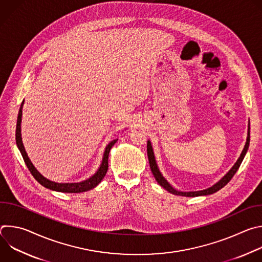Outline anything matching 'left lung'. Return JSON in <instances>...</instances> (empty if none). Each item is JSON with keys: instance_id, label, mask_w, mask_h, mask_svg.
Instances as JSON below:
<instances>
[{"instance_id": "1", "label": "left lung", "mask_w": 262, "mask_h": 262, "mask_svg": "<svg viewBox=\"0 0 262 262\" xmlns=\"http://www.w3.org/2000/svg\"><path fill=\"white\" fill-rule=\"evenodd\" d=\"M249 145H250V122L248 124V136H247V141L245 144V147L243 149V151L239 156V158L237 159V161L235 162V164L232 166V168L224 175L217 182H215L214 184H212L209 188L205 189V190H201V191H192V192H182V191H178L176 189H174L173 186L167 181V179L163 176V174L161 173L159 166L157 164L156 161V157H155V152H154V148L151 145L150 140L147 141V156H148V161H149V165H150V169L151 172L156 178V180L159 182V184L165 190H167L169 193L173 194V195H177V196H184V197H198V196H207V195H211L217 191H220L222 188H224L230 180L231 178L234 176V174L236 173V171L238 170L248 149H249Z\"/></svg>"}]
</instances>
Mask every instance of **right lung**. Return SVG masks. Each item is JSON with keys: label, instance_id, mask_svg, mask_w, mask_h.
Segmentation results:
<instances>
[{"label": "right lung", "instance_id": "1", "mask_svg": "<svg viewBox=\"0 0 262 262\" xmlns=\"http://www.w3.org/2000/svg\"><path fill=\"white\" fill-rule=\"evenodd\" d=\"M24 102L25 100H23L19 111H18V116H17V122H16V133H15V140H16V145L19 149V151L23 156V159L28 167V169L30 170L31 174L33 175V177L38 181L41 185H43L45 188L50 189L52 191H56V192H61V193H83V192H87L90 191L92 189H94L96 185L99 184V182L103 179V177L105 176V173L107 171L108 168V154L110 150L112 149V147L114 146V144L118 141V139H114L112 140L105 147L104 152L102 156V161L101 164L99 166V168L97 169V171L89 178L80 181V182H56V181H52L48 178H46L38 170H37L34 165L32 164L31 160L29 159L26 149L24 147L23 144V140H21V117H23V106H24Z\"/></svg>", "mask_w": 262, "mask_h": 262}]
</instances>
